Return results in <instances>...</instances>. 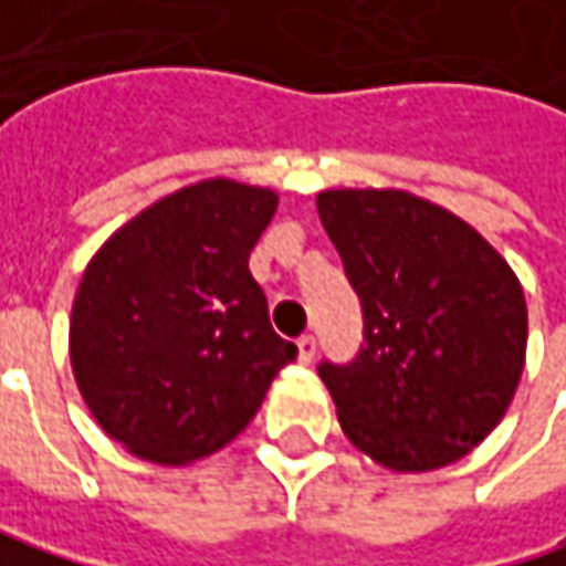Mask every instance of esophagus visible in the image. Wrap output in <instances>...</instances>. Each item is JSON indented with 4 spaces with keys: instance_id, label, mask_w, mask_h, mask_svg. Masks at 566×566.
<instances>
[{
    "instance_id": "34e87169",
    "label": "esophagus",
    "mask_w": 566,
    "mask_h": 566,
    "mask_svg": "<svg viewBox=\"0 0 566 566\" xmlns=\"http://www.w3.org/2000/svg\"><path fill=\"white\" fill-rule=\"evenodd\" d=\"M313 357H316V338L313 335L297 338V360L301 364H313Z\"/></svg>"
}]
</instances>
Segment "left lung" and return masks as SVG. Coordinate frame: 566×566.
Returning a JSON list of instances; mask_svg holds the SVG:
<instances>
[{
	"label": "left lung",
	"mask_w": 566,
	"mask_h": 566,
	"mask_svg": "<svg viewBox=\"0 0 566 566\" xmlns=\"http://www.w3.org/2000/svg\"><path fill=\"white\" fill-rule=\"evenodd\" d=\"M316 211L364 310L360 355L319 367L345 437L389 472L472 453L526 367L516 272L469 221L406 189H326Z\"/></svg>",
	"instance_id": "8db88e82"
}]
</instances>
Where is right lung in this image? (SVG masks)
Masks as SVG:
<instances>
[{
    "label": "right lung",
    "instance_id": "1",
    "mask_svg": "<svg viewBox=\"0 0 566 566\" xmlns=\"http://www.w3.org/2000/svg\"><path fill=\"white\" fill-rule=\"evenodd\" d=\"M279 192L209 177L113 231L85 265L69 360L101 430L155 465L218 453L297 348L275 335L250 250Z\"/></svg>",
    "mask_w": 566,
    "mask_h": 566
}]
</instances>
